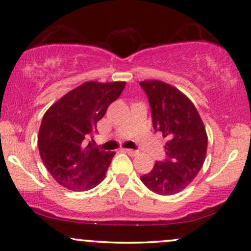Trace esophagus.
<instances>
[{
	"instance_id": "1",
	"label": "esophagus",
	"mask_w": 251,
	"mask_h": 251,
	"mask_svg": "<svg viewBox=\"0 0 251 251\" xmlns=\"http://www.w3.org/2000/svg\"><path fill=\"white\" fill-rule=\"evenodd\" d=\"M124 151H125L126 154H128L129 156H135V155L138 154V151H134V149H124Z\"/></svg>"
}]
</instances>
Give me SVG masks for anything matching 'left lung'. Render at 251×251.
I'll use <instances>...</instances> for the list:
<instances>
[{"instance_id": "8db88e82", "label": "left lung", "mask_w": 251, "mask_h": 251, "mask_svg": "<svg viewBox=\"0 0 251 251\" xmlns=\"http://www.w3.org/2000/svg\"><path fill=\"white\" fill-rule=\"evenodd\" d=\"M139 84L147 95L154 131L168 139L166 158L157 161L140 179L157 195H175L192 182L204 163L207 149L204 124L191 100L178 89L155 80Z\"/></svg>"}]
</instances>
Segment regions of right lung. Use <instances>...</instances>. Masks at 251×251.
I'll list each match as a JSON object with an SVG mask.
<instances>
[{"label": "right lung", "mask_w": 251, "mask_h": 251, "mask_svg": "<svg viewBox=\"0 0 251 251\" xmlns=\"http://www.w3.org/2000/svg\"><path fill=\"white\" fill-rule=\"evenodd\" d=\"M125 82H87L66 94L43 117L38 147L46 169L63 188L85 191L105 177L115 153L87 142Z\"/></svg>", "instance_id": "right-lung-1"}]
</instances>
